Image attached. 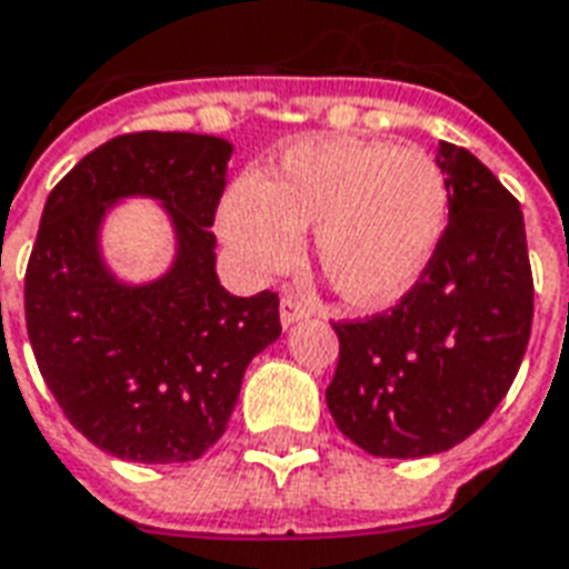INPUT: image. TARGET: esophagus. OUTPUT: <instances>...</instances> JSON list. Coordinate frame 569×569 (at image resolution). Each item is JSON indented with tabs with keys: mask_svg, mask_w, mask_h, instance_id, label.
<instances>
[{
	"mask_svg": "<svg viewBox=\"0 0 569 569\" xmlns=\"http://www.w3.org/2000/svg\"><path fill=\"white\" fill-rule=\"evenodd\" d=\"M307 313H310V310H307V307L301 305L296 296L280 298V322H283V328H292L296 322H301Z\"/></svg>",
	"mask_w": 569,
	"mask_h": 569,
	"instance_id": "esophagus-1",
	"label": "esophagus"
}]
</instances>
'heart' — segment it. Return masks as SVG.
<instances>
[{"instance_id":"b5f03b06","label":"heart","mask_w":569,"mask_h":569,"mask_svg":"<svg viewBox=\"0 0 569 569\" xmlns=\"http://www.w3.org/2000/svg\"><path fill=\"white\" fill-rule=\"evenodd\" d=\"M449 217L443 171L422 150L386 141H298L264 180L226 192L220 231L250 277L292 264L301 229L313 231L317 262L347 305L382 310L413 289Z\"/></svg>"}]
</instances>
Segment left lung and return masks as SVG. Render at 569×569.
<instances>
[{"instance_id":"obj_1","label":"left lung","mask_w":569,"mask_h":569,"mask_svg":"<svg viewBox=\"0 0 569 569\" xmlns=\"http://www.w3.org/2000/svg\"><path fill=\"white\" fill-rule=\"evenodd\" d=\"M437 168L449 226L422 280L391 313L335 326L328 413L380 458L437 456L467 440L503 401L531 338L519 201L465 147L440 141Z\"/></svg>"}]
</instances>
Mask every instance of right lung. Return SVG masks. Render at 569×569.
<instances>
[{
	"label": "right lung",
	"instance_id": "1",
	"mask_svg": "<svg viewBox=\"0 0 569 569\" xmlns=\"http://www.w3.org/2000/svg\"><path fill=\"white\" fill-rule=\"evenodd\" d=\"M234 144L220 134L134 132L96 147L48 196L27 268L38 370L90 443L138 465L204 456L241 380L280 338V298L231 296L210 234ZM167 210L176 252L162 274L126 281L103 256L117 203Z\"/></svg>",
	"mask_w": 569,
	"mask_h": 569
}]
</instances>
